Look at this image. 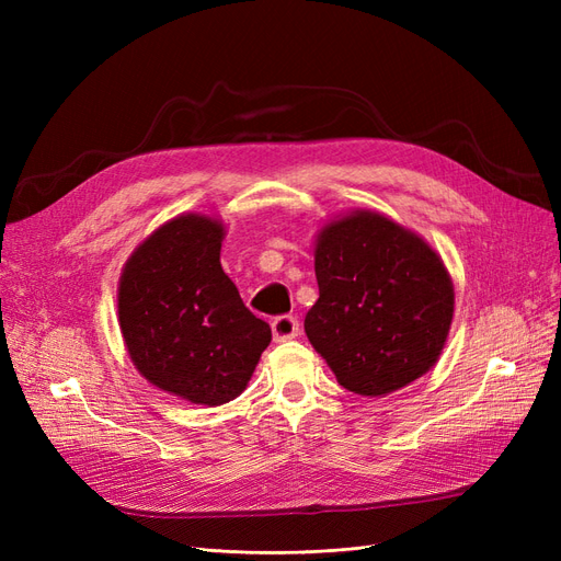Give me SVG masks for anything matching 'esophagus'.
<instances>
[{"instance_id":"1","label":"esophagus","mask_w":561,"mask_h":561,"mask_svg":"<svg viewBox=\"0 0 561 561\" xmlns=\"http://www.w3.org/2000/svg\"><path fill=\"white\" fill-rule=\"evenodd\" d=\"M271 332H274L276 342H287L299 334V320L297 316H278L271 322Z\"/></svg>"}]
</instances>
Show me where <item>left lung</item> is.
Returning a JSON list of instances; mask_svg holds the SVG:
<instances>
[{"mask_svg": "<svg viewBox=\"0 0 561 561\" xmlns=\"http://www.w3.org/2000/svg\"><path fill=\"white\" fill-rule=\"evenodd\" d=\"M318 301L309 342L351 393L379 398L437 363L454 318V283L439 254L393 219L353 210L316 239Z\"/></svg>", "mask_w": 561, "mask_h": 561, "instance_id": "8db88e82", "label": "left lung"}]
</instances>
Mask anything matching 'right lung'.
I'll use <instances>...</instances> for the list:
<instances>
[{
	"label": "right lung",
	"mask_w": 561,
	"mask_h": 561,
	"mask_svg": "<svg viewBox=\"0 0 561 561\" xmlns=\"http://www.w3.org/2000/svg\"><path fill=\"white\" fill-rule=\"evenodd\" d=\"M225 225L178 215L145 239L118 278V325L133 365L165 393L217 407L239 398L271 328L219 264Z\"/></svg>",
	"instance_id": "obj_1"
}]
</instances>
